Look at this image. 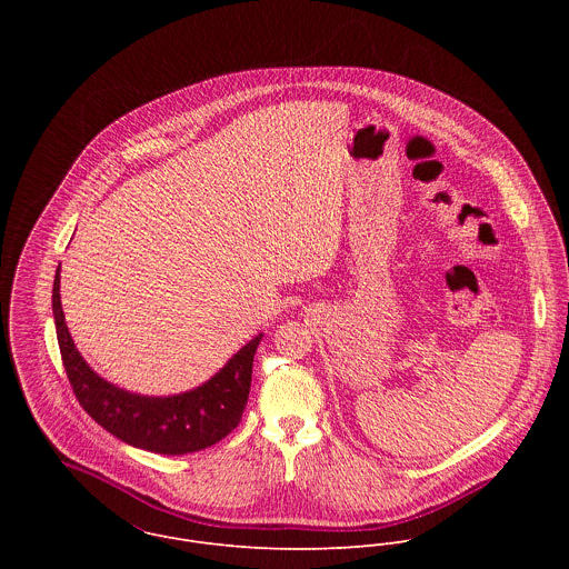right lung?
<instances>
[{"label": "right lung", "mask_w": 569, "mask_h": 569, "mask_svg": "<svg viewBox=\"0 0 569 569\" xmlns=\"http://www.w3.org/2000/svg\"><path fill=\"white\" fill-rule=\"evenodd\" d=\"M59 269L52 289L57 339L66 375L82 409L122 442L163 456L201 451L223 440L243 416L251 363L262 335H256L228 366L201 388L177 397H138L102 381L82 361L61 309Z\"/></svg>", "instance_id": "add662e5"}]
</instances>
